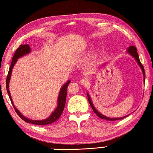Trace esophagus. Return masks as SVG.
Listing matches in <instances>:
<instances>
[{
  "label": "esophagus",
  "instance_id": "esophagus-1",
  "mask_svg": "<svg viewBox=\"0 0 153 153\" xmlns=\"http://www.w3.org/2000/svg\"><path fill=\"white\" fill-rule=\"evenodd\" d=\"M80 82H81V84L83 85H86L88 84V81L86 79H82Z\"/></svg>",
  "mask_w": 153,
  "mask_h": 153
}]
</instances>
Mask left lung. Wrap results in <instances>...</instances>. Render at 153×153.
I'll return each instance as SVG.
<instances>
[{
	"label": "left lung",
	"instance_id": "obj_1",
	"mask_svg": "<svg viewBox=\"0 0 153 153\" xmlns=\"http://www.w3.org/2000/svg\"><path fill=\"white\" fill-rule=\"evenodd\" d=\"M127 53H128L130 55H131L134 58L136 61L137 62L138 65H139L140 68L142 69V71H143V77H144V80H145V72H144V69L143 65H142V63H141L139 59V57H138V54L137 53V48H136L134 46H132V45L130 46L127 49ZM87 96H88L89 103H90L91 108L93 109V111L94 112V113H95L100 118L104 119V120H106L108 121H115V120H122V119L126 118V116H124V117H122V118H109V117H106V116L102 115V114L100 113L96 109L95 107L94 106V105L92 104V102H91V100L90 97V96H89V94L88 93H87Z\"/></svg>",
	"mask_w": 153,
	"mask_h": 153
}]
</instances>
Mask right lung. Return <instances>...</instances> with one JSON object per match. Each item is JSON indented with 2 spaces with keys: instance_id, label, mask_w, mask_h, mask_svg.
<instances>
[{
  "instance_id": "1",
  "label": "right lung",
  "mask_w": 153,
  "mask_h": 153,
  "mask_svg": "<svg viewBox=\"0 0 153 153\" xmlns=\"http://www.w3.org/2000/svg\"><path fill=\"white\" fill-rule=\"evenodd\" d=\"M30 52V47L29 45H27V44L26 45H21L19 47L18 49L15 51V54H14V56L12 59V62H11V64L10 66L9 73H8L7 77L6 87H7V93H8V94H9L10 102H11V103H12L14 108H15V112L19 115V117H20L21 119H23L25 122H26V123H31L33 124L41 125V126L52 124L59 119L61 115H62V114L63 113V110H64V107L65 105L66 96H67V88L68 87L69 84L71 82L70 80H69V81L66 82L65 84L62 86V88L60 89L59 96H58V99H57V106L56 108V109L54 110L53 112L51 113V115L50 116L49 118H48L47 119H45V120H30V119L26 118L25 116L22 115V114L19 112L17 109H16V108L15 106V105H14V104H13L12 98H11V96H10L9 88V82H10L11 74H12L13 68L14 67V65H15V64L16 63V61H17V59L19 57L23 56V55H25L28 54Z\"/></svg>"
}]
</instances>
